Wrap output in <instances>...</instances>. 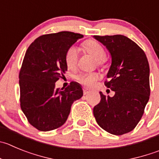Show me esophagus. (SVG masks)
Here are the masks:
<instances>
[{"mask_svg": "<svg viewBox=\"0 0 159 159\" xmlns=\"http://www.w3.org/2000/svg\"><path fill=\"white\" fill-rule=\"evenodd\" d=\"M90 93V91L87 89H84V95H87Z\"/></svg>", "mask_w": 159, "mask_h": 159, "instance_id": "1", "label": "esophagus"}]
</instances>
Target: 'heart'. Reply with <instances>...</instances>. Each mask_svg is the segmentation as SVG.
<instances>
[{
	"label": "heart",
	"mask_w": 159,
	"mask_h": 159,
	"mask_svg": "<svg viewBox=\"0 0 159 159\" xmlns=\"http://www.w3.org/2000/svg\"><path fill=\"white\" fill-rule=\"evenodd\" d=\"M83 48L92 56L97 60L99 64L103 62L105 56V51L103 46L97 41L89 40L83 43ZM78 60V49L75 46H71L66 51L65 55V61L68 67L72 68L76 65ZM98 75L96 73H86L80 74L76 76L77 79L87 87H92L98 79Z\"/></svg>",
	"instance_id": "b5f03b06"
}]
</instances>
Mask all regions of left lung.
Masks as SVG:
<instances>
[{
	"mask_svg": "<svg viewBox=\"0 0 159 159\" xmlns=\"http://www.w3.org/2000/svg\"><path fill=\"white\" fill-rule=\"evenodd\" d=\"M108 50L111 64L105 85L115 93L93 108L96 122L111 134L129 133L143 116L150 96V68L144 52L123 35L93 36Z\"/></svg>",
	"mask_w": 159,
	"mask_h": 159,
	"instance_id": "8db88e82",
	"label": "left lung"
}]
</instances>
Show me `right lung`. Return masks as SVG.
Instances as JSON below:
<instances>
[{"mask_svg":"<svg viewBox=\"0 0 159 159\" xmlns=\"http://www.w3.org/2000/svg\"><path fill=\"white\" fill-rule=\"evenodd\" d=\"M83 35L69 31L42 35L27 48L19 72L20 106L29 122L40 131H50L66 122L74 101L83 96L79 83L56 88L67 70L65 55Z\"/></svg>","mask_w":159,"mask_h":159,"instance_id":"obj_1","label":"right lung"}]
</instances>
